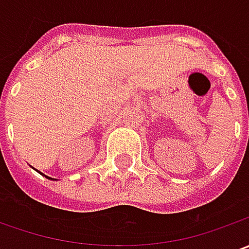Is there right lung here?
<instances>
[{
    "label": "right lung",
    "mask_w": 249,
    "mask_h": 249,
    "mask_svg": "<svg viewBox=\"0 0 249 249\" xmlns=\"http://www.w3.org/2000/svg\"><path fill=\"white\" fill-rule=\"evenodd\" d=\"M48 178H50V177H48Z\"/></svg>",
    "instance_id": "right-lung-1"
}]
</instances>
